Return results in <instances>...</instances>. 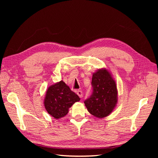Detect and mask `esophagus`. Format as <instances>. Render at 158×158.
<instances>
[{"label":"esophagus","mask_w":158,"mask_h":158,"mask_svg":"<svg viewBox=\"0 0 158 158\" xmlns=\"http://www.w3.org/2000/svg\"><path fill=\"white\" fill-rule=\"evenodd\" d=\"M77 94H78V96L80 98H82V97H83V94H82V92L81 90H78L77 91Z\"/></svg>","instance_id":"esophagus-1"}]
</instances>
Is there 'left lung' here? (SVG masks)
Segmentation results:
<instances>
[{"label": "left lung", "mask_w": 158, "mask_h": 158, "mask_svg": "<svg viewBox=\"0 0 158 158\" xmlns=\"http://www.w3.org/2000/svg\"><path fill=\"white\" fill-rule=\"evenodd\" d=\"M93 93L84 102L88 111L95 117H106L116 107L118 92L115 80L111 73L105 68L99 69L92 74Z\"/></svg>", "instance_id": "obj_1"}]
</instances>
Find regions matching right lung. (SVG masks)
<instances>
[{
    "label": "right lung",
    "mask_w": 158,
    "mask_h": 158,
    "mask_svg": "<svg viewBox=\"0 0 158 158\" xmlns=\"http://www.w3.org/2000/svg\"><path fill=\"white\" fill-rule=\"evenodd\" d=\"M80 99L78 95L60 80L47 88L44 103L47 113L59 119L66 115L69 108Z\"/></svg>",
    "instance_id": "add662e5"
}]
</instances>
